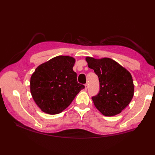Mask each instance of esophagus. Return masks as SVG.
Here are the masks:
<instances>
[{
    "mask_svg": "<svg viewBox=\"0 0 155 155\" xmlns=\"http://www.w3.org/2000/svg\"><path fill=\"white\" fill-rule=\"evenodd\" d=\"M88 87V83H86L85 85V90H87Z\"/></svg>",
    "mask_w": 155,
    "mask_h": 155,
    "instance_id": "obj_1",
    "label": "esophagus"
}]
</instances>
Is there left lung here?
I'll return each instance as SVG.
<instances>
[{"mask_svg": "<svg viewBox=\"0 0 155 155\" xmlns=\"http://www.w3.org/2000/svg\"><path fill=\"white\" fill-rule=\"evenodd\" d=\"M88 67L99 78L100 91L92 97L97 109L106 116L118 114L134 95L132 76L125 68L110 58L87 57Z\"/></svg>", "mask_w": 155, "mask_h": 155, "instance_id": "obj_1", "label": "left lung"}]
</instances>
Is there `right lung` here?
<instances>
[{
  "mask_svg": "<svg viewBox=\"0 0 155 155\" xmlns=\"http://www.w3.org/2000/svg\"><path fill=\"white\" fill-rule=\"evenodd\" d=\"M74 63V58L59 55L35 69L30 79V92L42 111L49 114L60 113L85 88L77 81Z\"/></svg>",
  "mask_w": 155,
  "mask_h": 155,
  "instance_id": "right-lung-1",
  "label": "right lung"
}]
</instances>
